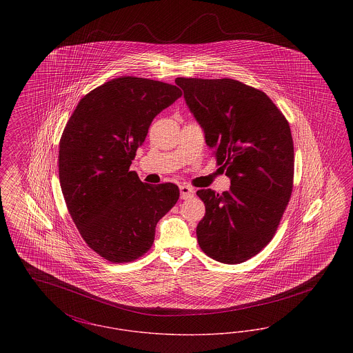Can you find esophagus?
Listing matches in <instances>:
<instances>
[{
    "mask_svg": "<svg viewBox=\"0 0 353 353\" xmlns=\"http://www.w3.org/2000/svg\"><path fill=\"white\" fill-rule=\"evenodd\" d=\"M180 192H181V199L183 200H189V199H192L194 196V190L189 185H181L180 186Z\"/></svg>",
    "mask_w": 353,
    "mask_h": 353,
    "instance_id": "esophagus-1",
    "label": "esophagus"
}]
</instances>
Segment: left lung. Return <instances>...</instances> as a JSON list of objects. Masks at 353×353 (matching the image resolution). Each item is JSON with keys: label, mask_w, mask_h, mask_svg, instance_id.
<instances>
[{"label": "left lung", "mask_w": 353, "mask_h": 353, "mask_svg": "<svg viewBox=\"0 0 353 353\" xmlns=\"http://www.w3.org/2000/svg\"><path fill=\"white\" fill-rule=\"evenodd\" d=\"M188 107L230 189H200L205 216L197 225L202 252L235 265L261 252L276 233L294 186L290 124L269 97L234 79L176 78Z\"/></svg>", "instance_id": "8db88e82"}]
</instances>
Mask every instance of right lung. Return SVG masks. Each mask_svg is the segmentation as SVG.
<instances>
[{
  "mask_svg": "<svg viewBox=\"0 0 353 353\" xmlns=\"http://www.w3.org/2000/svg\"><path fill=\"white\" fill-rule=\"evenodd\" d=\"M183 95L177 85L121 77L84 95L59 141V183L84 242L112 263L139 259L180 197L177 185H150L130 170L152 120Z\"/></svg>",
  "mask_w": 353,
  "mask_h": 353,
  "instance_id": "1",
  "label": "right lung"
}]
</instances>
